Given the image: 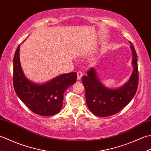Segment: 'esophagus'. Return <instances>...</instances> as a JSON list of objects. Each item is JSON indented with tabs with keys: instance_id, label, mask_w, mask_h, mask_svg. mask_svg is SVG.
I'll use <instances>...</instances> for the list:
<instances>
[{
	"instance_id": "obj_1",
	"label": "esophagus",
	"mask_w": 151,
	"mask_h": 151,
	"mask_svg": "<svg viewBox=\"0 0 151 151\" xmlns=\"http://www.w3.org/2000/svg\"><path fill=\"white\" fill-rule=\"evenodd\" d=\"M76 73H77V79L81 80L82 76V73L81 71H80V70H78Z\"/></svg>"
}]
</instances>
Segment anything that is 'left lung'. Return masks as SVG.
<instances>
[{"label": "left lung", "instance_id": "obj_1", "mask_svg": "<svg viewBox=\"0 0 151 151\" xmlns=\"http://www.w3.org/2000/svg\"><path fill=\"white\" fill-rule=\"evenodd\" d=\"M132 53V75L126 84L118 89H110L102 84L93 67L83 76L82 82L86 91V103L93 114L99 117H107L120 111L135 95L138 86V68L135 49L130 42Z\"/></svg>", "mask_w": 151, "mask_h": 151}]
</instances>
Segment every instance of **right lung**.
Masks as SVG:
<instances>
[{
    "label": "right lung",
    "instance_id": "right-lung-1",
    "mask_svg": "<svg viewBox=\"0 0 151 151\" xmlns=\"http://www.w3.org/2000/svg\"><path fill=\"white\" fill-rule=\"evenodd\" d=\"M20 45L14 58L13 84L21 101L33 111L42 116H52L61 110L63 93L76 82V73L63 74L47 83L36 84L28 80L22 71L19 60Z\"/></svg>",
    "mask_w": 151,
    "mask_h": 151
}]
</instances>
